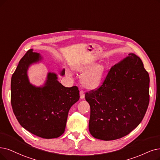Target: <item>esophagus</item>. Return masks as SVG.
Returning a JSON list of instances; mask_svg holds the SVG:
<instances>
[{
    "instance_id": "esophagus-1",
    "label": "esophagus",
    "mask_w": 160,
    "mask_h": 160,
    "mask_svg": "<svg viewBox=\"0 0 160 160\" xmlns=\"http://www.w3.org/2000/svg\"><path fill=\"white\" fill-rule=\"evenodd\" d=\"M85 98V93H84V91H80V98L81 99H82Z\"/></svg>"
}]
</instances>
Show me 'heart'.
Listing matches in <instances>:
<instances>
[{
    "instance_id": "1",
    "label": "heart",
    "mask_w": 160,
    "mask_h": 160,
    "mask_svg": "<svg viewBox=\"0 0 160 160\" xmlns=\"http://www.w3.org/2000/svg\"><path fill=\"white\" fill-rule=\"evenodd\" d=\"M74 69L79 72H85L82 77L81 82L85 88L89 89H94L101 84L106 72L104 65L94 66V62L92 60L79 63L74 66ZM67 74L69 76L71 75L69 71H67Z\"/></svg>"
}]
</instances>
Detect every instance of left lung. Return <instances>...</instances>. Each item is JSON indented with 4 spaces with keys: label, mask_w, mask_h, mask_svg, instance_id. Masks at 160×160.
I'll use <instances>...</instances> for the list:
<instances>
[{
    "label": "left lung",
    "mask_w": 160,
    "mask_h": 160,
    "mask_svg": "<svg viewBox=\"0 0 160 160\" xmlns=\"http://www.w3.org/2000/svg\"><path fill=\"white\" fill-rule=\"evenodd\" d=\"M148 73L138 56L129 54L109 70L102 85L85 94L91 107V135L104 140L128 135L140 123L150 100Z\"/></svg>",
    "instance_id": "obj_1"
}]
</instances>
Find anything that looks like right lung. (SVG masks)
Returning <instances> with one entry per match:
<instances>
[{
    "mask_svg": "<svg viewBox=\"0 0 160 160\" xmlns=\"http://www.w3.org/2000/svg\"><path fill=\"white\" fill-rule=\"evenodd\" d=\"M29 50L19 62L11 79V104L24 129L43 138H58L64 132L69 110L79 99L78 87H66L54 73H48L45 83H30L29 67L42 60L40 54ZM65 74L63 69L60 75Z\"/></svg>",
    "mask_w": 160,
    "mask_h": 160,
    "instance_id": "right-lung-1",
    "label": "right lung"
}]
</instances>
